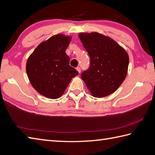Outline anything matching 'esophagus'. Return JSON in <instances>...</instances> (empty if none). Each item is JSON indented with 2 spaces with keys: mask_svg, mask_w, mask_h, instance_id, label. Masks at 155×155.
Listing matches in <instances>:
<instances>
[{
  "mask_svg": "<svg viewBox=\"0 0 155 155\" xmlns=\"http://www.w3.org/2000/svg\"><path fill=\"white\" fill-rule=\"evenodd\" d=\"M77 71L79 73H81V68L80 67H77Z\"/></svg>",
  "mask_w": 155,
  "mask_h": 155,
  "instance_id": "obj_1",
  "label": "esophagus"
}]
</instances>
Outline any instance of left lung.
Returning a JSON list of instances; mask_svg holds the SVG:
<instances>
[{"label": "left lung", "instance_id": "obj_1", "mask_svg": "<svg viewBox=\"0 0 155 155\" xmlns=\"http://www.w3.org/2000/svg\"><path fill=\"white\" fill-rule=\"evenodd\" d=\"M78 37L90 57V67L82 73V79L93 96L112 94L127 76V53L114 39L98 32L80 33Z\"/></svg>", "mask_w": 155, "mask_h": 155}]
</instances>
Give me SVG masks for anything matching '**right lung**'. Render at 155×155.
Returning a JSON list of instances; mask_svg holds the SVG:
<instances>
[{"label":"right lung","mask_w":155,"mask_h":155,"mask_svg":"<svg viewBox=\"0 0 155 155\" xmlns=\"http://www.w3.org/2000/svg\"><path fill=\"white\" fill-rule=\"evenodd\" d=\"M71 36L53 35L41 42L28 57L26 73L31 84L39 94L51 99L63 95L78 71L69 65L65 51Z\"/></svg>","instance_id":"add662e5"}]
</instances>
